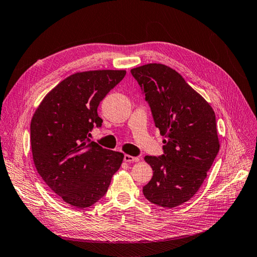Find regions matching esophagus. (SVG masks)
I'll list each match as a JSON object with an SVG mask.
<instances>
[{
  "instance_id": "esophagus-1",
  "label": "esophagus",
  "mask_w": 257,
  "mask_h": 257,
  "mask_svg": "<svg viewBox=\"0 0 257 257\" xmlns=\"http://www.w3.org/2000/svg\"><path fill=\"white\" fill-rule=\"evenodd\" d=\"M139 158L137 157H132V155L128 154H124V162H127V163H134V162H138Z\"/></svg>"
}]
</instances>
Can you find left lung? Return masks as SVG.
<instances>
[{
    "label": "left lung",
    "mask_w": 257,
    "mask_h": 257,
    "mask_svg": "<svg viewBox=\"0 0 257 257\" xmlns=\"http://www.w3.org/2000/svg\"><path fill=\"white\" fill-rule=\"evenodd\" d=\"M160 130L163 153L146 155L153 176L143 188L152 204L174 208L195 195L220 150L214 111L175 69L146 64L131 69Z\"/></svg>",
    "instance_id": "1"
}]
</instances>
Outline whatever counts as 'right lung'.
Masks as SVG:
<instances>
[{
    "label": "right lung",
    "mask_w": 257,
    "mask_h": 257,
    "mask_svg": "<svg viewBox=\"0 0 257 257\" xmlns=\"http://www.w3.org/2000/svg\"><path fill=\"white\" fill-rule=\"evenodd\" d=\"M125 71L76 73L45 96L31 121V148L38 174L66 204L88 208L102 198L122 164L121 152L91 142L102 126L97 107Z\"/></svg>",
    "instance_id": "obj_1"
}]
</instances>
